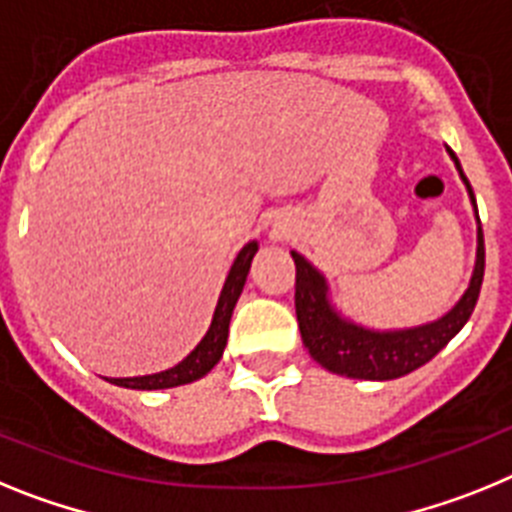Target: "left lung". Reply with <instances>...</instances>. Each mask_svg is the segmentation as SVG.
Instances as JSON below:
<instances>
[{
	"label": "left lung",
	"instance_id": "left-lung-1",
	"mask_svg": "<svg viewBox=\"0 0 512 512\" xmlns=\"http://www.w3.org/2000/svg\"><path fill=\"white\" fill-rule=\"evenodd\" d=\"M446 151L456 164L459 177L464 180L466 193L474 206V216H477V260H474L469 288L441 319L407 327V330H371L366 324L353 322L332 304L327 278L304 255L291 250L293 262H296V319H299L301 340L311 358L327 371L348 376V379H399L435 358L469 322L484 278V237L477 201H474L469 180L461 170L459 157L448 146Z\"/></svg>",
	"mask_w": 512,
	"mask_h": 512
}]
</instances>
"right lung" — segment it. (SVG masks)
I'll return each instance as SVG.
<instances>
[{
	"label": "right lung",
	"instance_id": "obj_1",
	"mask_svg": "<svg viewBox=\"0 0 512 512\" xmlns=\"http://www.w3.org/2000/svg\"><path fill=\"white\" fill-rule=\"evenodd\" d=\"M257 242H247L239 250V255L231 262L229 275H226L224 288H221L219 304L213 311L211 327L203 335V340L193 348V353L188 358H182L177 366L167 368V371L151 373V376H133V379H108L110 384L123 386V389H139V391H154V389H172V386L190 384V381L203 379L208 371H211L216 363L221 361L226 348V337H229V322L231 311L237 306L239 296H242V288L247 283V273H250L252 257H255Z\"/></svg>",
	"mask_w": 512,
	"mask_h": 512
}]
</instances>
